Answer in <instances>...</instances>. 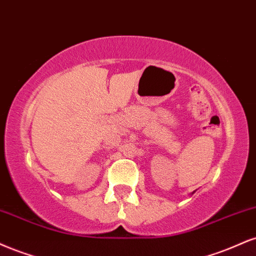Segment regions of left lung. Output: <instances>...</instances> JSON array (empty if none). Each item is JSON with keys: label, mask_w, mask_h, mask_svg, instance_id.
I'll return each mask as SVG.
<instances>
[{"label": "left lung", "mask_w": 256, "mask_h": 256, "mask_svg": "<svg viewBox=\"0 0 256 256\" xmlns=\"http://www.w3.org/2000/svg\"><path fill=\"white\" fill-rule=\"evenodd\" d=\"M193 193H194V192H193ZM193 193H192V194H193Z\"/></svg>", "instance_id": "8db88e82"}]
</instances>
